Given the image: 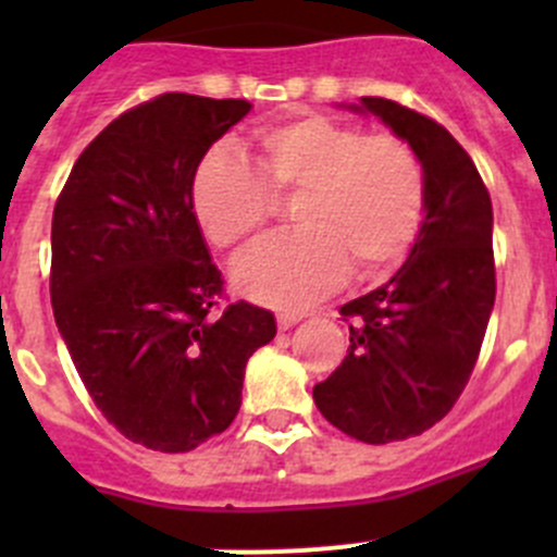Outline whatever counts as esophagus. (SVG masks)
I'll use <instances>...</instances> for the list:
<instances>
[{"label":"esophagus","mask_w":557,"mask_h":557,"mask_svg":"<svg viewBox=\"0 0 557 557\" xmlns=\"http://www.w3.org/2000/svg\"><path fill=\"white\" fill-rule=\"evenodd\" d=\"M296 323H301V314H299V312H280V314H277V329H280V331L294 329Z\"/></svg>","instance_id":"1"}]
</instances>
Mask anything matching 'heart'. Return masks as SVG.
<instances>
[{
  "instance_id": "heart-1",
  "label": "heart",
  "mask_w": 557,
  "mask_h": 557,
  "mask_svg": "<svg viewBox=\"0 0 557 557\" xmlns=\"http://www.w3.org/2000/svg\"><path fill=\"white\" fill-rule=\"evenodd\" d=\"M243 156H207L190 180V207L207 243L234 252L269 226L274 201L296 196L299 232L261 243L234 267V285L263 305H312L350 267L361 280L383 277L423 228L429 177L398 134L312 112L258 128Z\"/></svg>"
}]
</instances>
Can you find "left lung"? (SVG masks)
Returning a JSON list of instances; mask_svg holds the SVG:
<instances>
[{"label":"left lung","mask_w":557,"mask_h":557,"mask_svg":"<svg viewBox=\"0 0 557 557\" xmlns=\"http://www.w3.org/2000/svg\"><path fill=\"white\" fill-rule=\"evenodd\" d=\"M361 102L418 150L429 205L407 263L339 310L350 323L347 356L312 398L342 434L387 445L440 423L474 372L496 301L493 207L442 123L383 97Z\"/></svg>","instance_id":"8db88e82"}]
</instances>
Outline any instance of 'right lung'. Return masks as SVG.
<instances>
[{
  "instance_id": "right-lung-1",
  "label": "right lung",
  "mask_w": 557,
  "mask_h": 557,
  "mask_svg": "<svg viewBox=\"0 0 557 557\" xmlns=\"http://www.w3.org/2000/svg\"><path fill=\"white\" fill-rule=\"evenodd\" d=\"M247 112L245 99L194 94L132 107L55 199V325L107 423L148 450L188 453L223 434L247 358L277 334L263 307H218L223 277L190 207L196 166Z\"/></svg>"
}]
</instances>
